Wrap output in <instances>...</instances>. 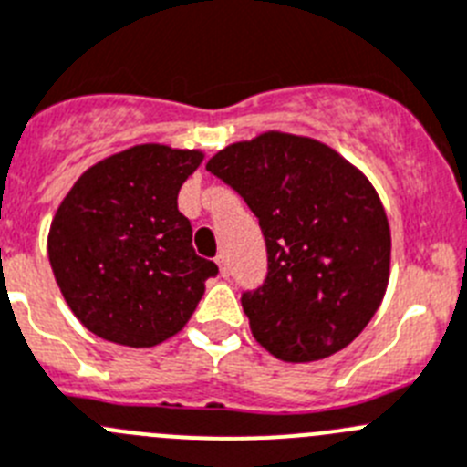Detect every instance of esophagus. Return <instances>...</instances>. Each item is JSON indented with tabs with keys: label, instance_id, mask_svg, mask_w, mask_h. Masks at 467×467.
<instances>
[{
	"label": "esophagus",
	"instance_id": "1",
	"mask_svg": "<svg viewBox=\"0 0 467 467\" xmlns=\"http://www.w3.org/2000/svg\"><path fill=\"white\" fill-rule=\"evenodd\" d=\"M216 265H218V270H221V276H228V275H230L228 255H225V254H218V255H216Z\"/></svg>",
	"mask_w": 467,
	"mask_h": 467
}]
</instances>
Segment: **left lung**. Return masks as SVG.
Listing matches in <instances>:
<instances>
[{
	"label": "left lung",
	"instance_id": "1",
	"mask_svg": "<svg viewBox=\"0 0 467 467\" xmlns=\"http://www.w3.org/2000/svg\"><path fill=\"white\" fill-rule=\"evenodd\" d=\"M207 170L244 197L267 246V276L242 293L255 342L312 363L354 342L384 300L390 230L372 183L330 146L265 132Z\"/></svg>",
	"mask_w": 467,
	"mask_h": 467
}]
</instances>
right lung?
<instances>
[{"instance_id":"1","label":"right lung","mask_w":467,"mask_h":467,"mask_svg":"<svg viewBox=\"0 0 467 467\" xmlns=\"http://www.w3.org/2000/svg\"><path fill=\"white\" fill-rule=\"evenodd\" d=\"M200 150L141 144L92 165L48 233V260L78 321L109 342L155 347L176 335L204 296L216 263L192 249L176 197Z\"/></svg>"}]
</instances>
